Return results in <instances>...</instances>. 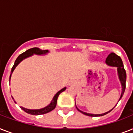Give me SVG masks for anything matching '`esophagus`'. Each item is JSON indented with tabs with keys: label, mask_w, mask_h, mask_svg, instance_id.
Segmentation results:
<instances>
[{
	"label": "esophagus",
	"mask_w": 133,
	"mask_h": 133,
	"mask_svg": "<svg viewBox=\"0 0 133 133\" xmlns=\"http://www.w3.org/2000/svg\"><path fill=\"white\" fill-rule=\"evenodd\" d=\"M73 83H74V81H70V85H72Z\"/></svg>",
	"instance_id": "esophagus-1"
}]
</instances>
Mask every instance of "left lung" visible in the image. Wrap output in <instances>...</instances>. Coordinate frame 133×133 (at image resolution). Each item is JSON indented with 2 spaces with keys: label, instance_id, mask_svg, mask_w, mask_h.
I'll return each instance as SVG.
<instances>
[{
  "label": "left lung",
  "instance_id": "8db88e82",
  "mask_svg": "<svg viewBox=\"0 0 133 133\" xmlns=\"http://www.w3.org/2000/svg\"><path fill=\"white\" fill-rule=\"evenodd\" d=\"M105 63H106V65H108V66L116 67V68H117L118 77H119V79L120 83H121V85H122V94H121L120 98L119 99V101L120 99H122V96H123V95H124V91H125V89H126V70H124V65H123V62H122V58H120L119 56H117V54H115L114 52H111V53L108 56L107 58H106ZM119 101H118V102H119ZM117 104L115 105V106L117 105ZM75 105H76V103H75ZM76 108H77V109L78 110L79 112H81V113H83V115H87V116H90V117H100V116L105 115L108 114L110 111H112L114 108H112L111 110H110L109 111L106 112H104V113L97 114V115H95V114L87 113V112H85L81 111V110H80L77 107V105H76Z\"/></svg>",
  "mask_w": 133,
  "mask_h": 133
}]
</instances>
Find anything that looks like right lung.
I'll return each instance as SVG.
<instances>
[{
    "instance_id": "1",
    "label": "right lung",
    "mask_w": 133,
    "mask_h": 133,
    "mask_svg": "<svg viewBox=\"0 0 133 133\" xmlns=\"http://www.w3.org/2000/svg\"><path fill=\"white\" fill-rule=\"evenodd\" d=\"M48 53H49V50H42L39 49L38 48H31V49H29L27 51H25L23 53H22L21 54H20L19 56H18V58L16 59L15 63H14V65L12 67V68H11V75H10V77H9V82H10V79H11V74L14 72V70H15V68H16L18 65L22 61H23L24 59H25V58H28V57H30V56H33L34 54H36V55H45ZM65 89H66V87H64L63 88H62L61 90L58 91L56 92V94L53 97V99L51 101L49 105H48L45 107L43 108H41V109H28V108H25L23 107H21L23 110L27 112L28 114H30V115H43V114H46L49 112L52 111L55 108L56 105V102H57V99H58V95H60L61 93L63 92V91L65 90ZM12 99L14 100L13 97H12ZM15 103H16L15 101H14Z\"/></svg>"
}]
</instances>
